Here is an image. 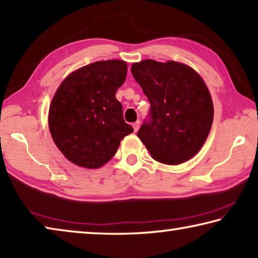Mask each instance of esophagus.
I'll return each mask as SVG.
<instances>
[{"instance_id":"obj_1","label":"esophagus","mask_w":258,"mask_h":258,"mask_svg":"<svg viewBox=\"0 0 258 258\" xmlns=\"http://www.w3.org/2000/svg\"><path fill=\"white\" fill-rule=\"evenodd\" d=\"M132 126H133V128H134V132H137V131L139 130V127H140V120L133 122Z\"/></svg>"}]
</instances>
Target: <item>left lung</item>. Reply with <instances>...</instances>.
<instances>
[{"label": "left lung", "mask_w": 258, "mask_h": 258, "mask_svg": "<svg viewBox=\"0 0 258 258\" xmlns=\"http://www.w3.org/2000/svg\"><path fill=\"white\" fill-rule=\"evenodd\" d=\"M131 72L150 103L138 137L151 157L177 165L201 149L214 120V105L202 78L185 64L146 59Z\"/></svg>", "instance_id": "8db88e82"}]
</instances>
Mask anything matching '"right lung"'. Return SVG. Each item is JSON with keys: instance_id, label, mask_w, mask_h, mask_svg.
<instances>
[{"instance_id": "1", "label": "right lung", "mask_w": 258, "mask_h": 258, "mask_svg": "<svg viewBox=\"0 0 258 258\" xmlns=\"http://www.w3.org/2000/svg\"><path fill=\"white\" fill-rule=\"evenodd\" d=\"M126 75L125 62L103 60L79 69L60 84L49 109V130L69 161L88 169L100 167L133 132L116 99Z\"/></svg>"}]
</instances>
